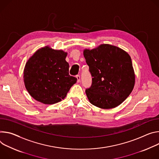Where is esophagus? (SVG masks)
Segmentation results:
<instances>
[{
	"label": "esophagus",
	"mask_w": 159,
	"mask_h": 159,
	"mask_svg": "<svg viewBox=\"0 0 159 159\" xmlns=\"http://www.w3.org/2000/svg\"><path fill=\"white\" fill-rule=\"evenodd\" d=\"M76 77L77 78V82L79 83L80 81V75H77Z\"/></svg>",
	"instance_id": "esophagus-1"
}]
</instances>
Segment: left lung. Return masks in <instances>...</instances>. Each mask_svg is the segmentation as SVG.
<instances>
[{
	"label": "left lung",
	"mask_w": 159,
	"mask_h": 159,
	"mask_svg": "<svg viewBox=\"0 0 159 159\" xmlns=\"http://www.w3.org/2000/svg\"><path fill=\"white\" fill-rule=\"evenodd\" d=\"M83 55L92 77L86 90L90 102L103 109L117 107L133 90L135 75L131 57L124 50L110 44L85 48Z\"/></svg>",
	"instance_id": "left-lung-1"
}]
</instances>
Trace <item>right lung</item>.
Segmentation results:
<instances>
[{
  "label": "right lung",
  "instance_id": "1",
  "mask_svg": "<svg viewBox=\"0 0 159 159\" xmlns=\"http://www.w3.org/2000/svg\"><path fill=\"white\" fill-rule=\"evenodd\" d=\"M67 54L62 50L43 47L26 62L24 71L25 86L29 94L38 102L51 105L66 97L77 78L69 75Z\"/></svg>",
  "mask_w": 159,
  "mask_h": 159
}]
</instances>
